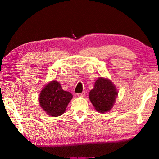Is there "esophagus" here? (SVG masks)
I'll use <instances>...</instances> for the list:
<instances>
[{"label": "esophagus", "mask_w": 159, "mask_h": 159, "mask_svg": "<svg viewBox=\"0 0 159 159\" xmlns=\"http://www.w3.org/2000/svg\"><path fill=\"white\" fill-rule=\"evenodd\" d=\"M85 91H83V93H79V94H77L78 97H80V98H83V97H84V96H85Z\"/></svg>", "instance_id": "obj_1"}]
</instances>
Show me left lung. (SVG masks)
Listing matches in <instances>:
<instances>
[{
	"mask_svg": "<svg viewBox=\"0 0 159 159\" xmlns=\"http://www.w3.org/2000/svg\"><path fill=\"white\" fill-rule=\"evenodd\" d=\"M118 96L116 86L108 79L99 77L95 83L94 88L90 90L89 98L98 112L104 113L110 111Z\"/></svg>",
	"mask_w": 159,
	"mask_h": 159,
	"instance_id": "1",
	"label": "left lung"
}]
</instances>
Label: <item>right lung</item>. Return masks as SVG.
I'll return each instance as SVG.
<instances>
[{"mask_svg": "<svg viewBox=\"0 0 159 159\" xmlns=\"http://www.w3.org/2000/svg\"><path fill=\"white\" fill-rule=\"evenodd\" d=\"M72 98L71 93L64 91L60 83L52 80L42 89L39 101L48 115L57 117L64 114Z\"/></svg>", "mask_w": 159, "mask_h": 159, "instance_id": "add662e5", "label": "right lung"}]
</instances>
